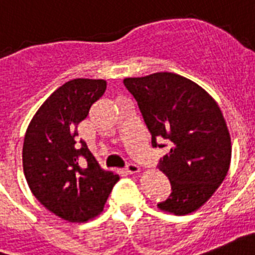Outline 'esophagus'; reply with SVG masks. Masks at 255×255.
I'll return each instance as SVG.
<instances>
[{
    "instance_id": "esophagus-1",
    "label": "esophagus",
    "mask_w": 255,
    "mask_h": 255,
    "mask_svg": "<svg viewBox=\"0 0 255 255\" xmlns=\"http://www.w3.org/2000/svg\"><path fill=\"white\" fill-rule=\"evenodd\" d=\"M126 170H127V173H129V174H136V173L140 171V167H138L137 163L128 162L127 166H126Z\"/></svg>"
}]
</instances>
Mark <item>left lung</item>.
<instances>
[{
  "mask_svg": "<svg viewBox=\"0 0 255 255\" xmlns=\"http://www.w3.org/2000/svg\"><path fill=\"white\" fill-rule=\"evenodd\" d=\"M133 95L153 148H169L157 166L169 178L171 194L161 210L187 215L210 199L231 163V136L215 99L179 74L160 72L124 78Z\"/></svg>",
  "mask_w": 255,
  "mask_h": 255,
  "instance_id": "8db88e82",
  "label": "left lung"
}]
</instances>
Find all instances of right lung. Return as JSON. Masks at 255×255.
<instances>
[{"label":"right lung","instance_id":"obj_1","mask_svg":"<svg viewBox=\"0 0 255 255\" xmlns=\"http://www.w3.org/2000/svg\"><path fill=\"white\" fill-rule=\"evenodd\" d=\"M105 90V80L68 81L41 105L24 136L22 158L28 187L47 210L72 223L97 216L119 181L77 138V126Z\"/></svg>","mask_w":255,"mask_h":255}]
</instances>
